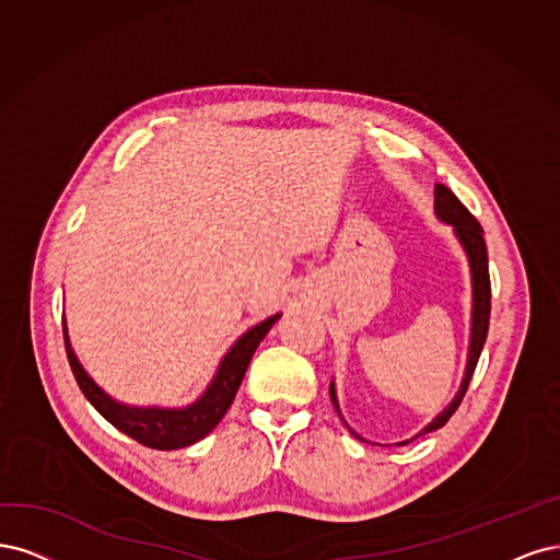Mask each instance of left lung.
Listing matches in <instances>:
<instances>
[{"label": "left lung", "mask_w": 560, "mask_h": 560, "mask_svg": "<svg viewBox=\"0 0 560 560\" xmlns=\"http://www.w3.org/2000/svg\"><path fill=\"white\" fill-rule=\"evenodd\" d=\"M435 211L444 223L454 225L458 240L465 248V254H467V258H470V272H472V335H470V353H467V368H465V376H463L458 395L454 400H451V405L442 413H438L435 421L428 423L419 432V435H425V432L442 428L451 417H454L456 409L460 407L465 393H467V386H470V378L475 374V368L479 363L486 335H489V318H491L489 254H486L483 230H481L479 221L475 219L470 211H467V207L444 184L435 186ZM330 398H332V405L337 407L332 384H330ZM353 435H355V432H353ZM402 444H407V442H402ZM402 444H398V446H402Z\"/></svg>", "instance_id": "obj_1"}]
</instances>
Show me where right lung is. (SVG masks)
<instances>
[{
	"instance_id": "obj_1",
	"label": "right lung",
	"mask_w": 560,
	"mask_h": 560,
	"mask_svg": "<svg viewBox=\"0 0 560 560\" xmlns=\"http://www.w3.org/2000/svg\"><path fill=\"white\" fill-rule=\"evenodd\" d=\"M279 316L281 314L269 316L267 320L258 323L256 328H250L246 335H242L237 341H234V347L223 358V363L219 372H215L207 393L186 409H158V407L141 409V407L118 405L81 368L74 351H71L65 320H62V332H65L69 368L74 372L77 384L83 390L88 402L93 405L106 421L116 425L128 438L137 440L139 444L160 448V451H170V448H182V446L200 442L221 423V419L225 417V411L234 400V395L240 390V384L246 374L250 358H254L258 345L265 339L269 328L279 320Z\"/></svg>"
}]
</instances>
